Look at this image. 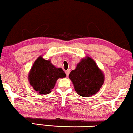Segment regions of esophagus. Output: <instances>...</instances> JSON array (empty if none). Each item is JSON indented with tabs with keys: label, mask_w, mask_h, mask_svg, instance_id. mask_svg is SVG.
Segmentation results:
<instances>
[{
	"label": "esophagus",
	"mask_w": 133,
	"mask_h": 133,
	"mask_svg": "<svg viewBox=\"0 0 133 133\" xmlns=\"http://www.w3.org/2000/svg\"><path fill=\"white\" fill-rule=\"evenodd\" d=\"M70 70L69 69L65 71V73H66V76H68V75H69V74H70Z\"/></svg>",
	"instance_id": "34e87169"
}]
</instances>
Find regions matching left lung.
<instances>
[{"instance_id": "8db88e82", "label": "left lung", "mask_w": 133, "mask_h": 133, "mask_svg": "<svg viewBox=\"0 0 133 133\" xmlns=\"http://www.w3.org/2000/svg\"><path fill=\"white\" fill-rule=\"evenodd\" d=\"M70 79L75 91L82 97H90L99 91L104 81L102 72L90 57L82 59L76 69L71 71Z\"/></svg>"}]
</instances>
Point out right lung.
Listing matches in <instances>:
<instances>
[{"mask_svg": "<svg viewBox=\"0 0 133 133\" xmlns=\"http://www.w3.org/2000/svg\"><path fill=\"white\" fill-rule=\"evenodd\" d=\"M66 74L62 68H57L42 57L34 62L28 76L29 83L40 94H48L54 89L58 78H63Z\"/></svg>", "mask_w": 133, "mask_h": 133, "instance_id": "1", "label": "right lung"}]
</instances>
